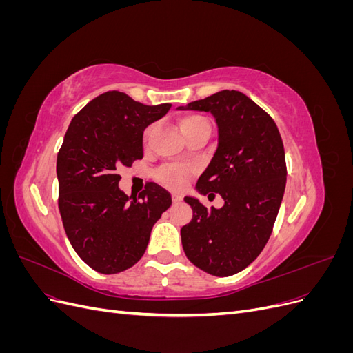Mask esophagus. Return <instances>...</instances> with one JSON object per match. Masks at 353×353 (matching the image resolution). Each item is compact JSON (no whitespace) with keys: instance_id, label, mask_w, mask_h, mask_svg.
Returning a JSON list of instances; mask_svg holds the SVG:
<instances>
[{"instance_id":"34e87169","label":"esophagus","mask_w":353,"mask_h":353,"mask_svg":"<svg viewBox=\"0 0 353 353\" xmlns=\"http://www.w3.org/2000/svg\"><path fill=\"white\" fill-rule=\"evenodd\" d=\"M181 201H183V197H181L179 194H172V203H174V205H179Z\"/></svg>"}]
</instances>
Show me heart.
Returning a JSON list of instances; mask_svg holds the SVG:
<instances>
[{
	"mask_svg": "<svg viewBox=\"0 0 353 353\" xmlns=\"http://www.w3.org/2000/svg\"><path fill=\"white\" fill-rule=\"evenodd\" d=\"M203 126H209V122L206 121V117L196 113L185 114L181 117L179 121V128L185 135V138L190 137L193 132H196L197 130H200ZM150 132H152V128H148L144 137L147 138L150 135ZM190 175H191V169L185 166H165L157 170L154 178L160 185H163L169 190H181L187 184Z\"/></svg>",
	"mask_w": 353,
	"mask_h": 353,
	"instance_id": "obj_1",
	"label": "heart"
}]
</instances>
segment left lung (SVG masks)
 Listing matches in <instances>:
<instances>
[{"mask_svg":"<svg viewBox=\"0 0 353 353\" xmlns=\"http://www.w3.org/2000/svg\"><path fill=\"white\" fill-rule=\"evenodd\" d=\"M185 109L215 116L218 148L196 188L221 194L225 205L208 209L185 197L193 219L181 228L183 248L201 271L234 275L258 258L279 215L287 178L281 135L272 117L240 91L223 90Z\"/></svg>","mask_w":353,"mask_h":353,"instance_id":"obj_1","label":"left lung"}]
</instances>
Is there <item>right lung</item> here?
Returning a JSON list of instances; mask_svg holds the SVG:
<instances>
[{"mask_svg": "<svg viewBox=\"0 0 353 353\" xmlns=\"http://www.w3.org/2000/svg\"><path fill=\"white\" fill-rule=\"evenodd\" d=\"M169 109V103L145 105L108 91L68 128L57 154L59 210L72 248L100 274L122 272L140 261L156 221L172 205L154 183L138 199L117 187L121 168L144 156L143 131Z\"/></svg>", "mask_w": 353, "mask_h": 353, "instance_id": "right-lung-1", "label": "right lung"}]
</instances>
